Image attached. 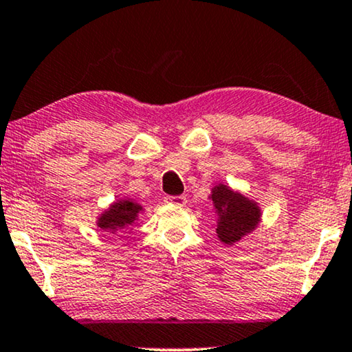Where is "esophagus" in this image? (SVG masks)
Returning a JSON list of instances; mask_svg holds the SVG:
<instances>
[{
    "label": "esophagus",
    "mask_w": 352,
    "mask_h": 352,
    "mask_svg": "<svg viewBox=\"0 0 352 352\" xmlns=\"http://www.w3.org/2000/svg\"><path fill=\"white\" fill-rule=\"evenodd\" d=\"M167 204H173V206H185L186 204V198L185 196H168L166 199Z\"/></svg>",
    "instance_id": "1"
}]
</instances>
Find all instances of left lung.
Wrapping results in <instances>:
<instances>
[{
    "mask_svg": "<svg viewBox=\"0 0 352 352\" xmlns=\"http://www.w3.org/2000/svg\"><path fill=\"white\" fill-rule=\"evenodd\" d=\"M208 198L215 215V235L222 245H235L261 225V204L243 191L220 182L212 186Z\"/></svg>",
    "mask_w": 352,
    "mask_h": 352,
    "instance_id": "obj_1",
    "label": "left lung"
}]
</instances>
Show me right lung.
Segmentation results:
<instances>
[{
  "mask_svg": "<svg viewBox=\"0 0 352 352\" xmlns=\"http://www.w3.org/2000/svg\"><path fill=\"white\" fill-rule=\"evenodd\" d=\"M144 212V208L140 201L129 198H119L107 206L95 220V225L104 233L117 235L120 232H132L137 227L140 215Z\"/></svg>",
  "mask_w": 352,
  "mask_h": 352,
  "instance_id": "obj_1",
  "label": "right lung"
}]
</instances>
